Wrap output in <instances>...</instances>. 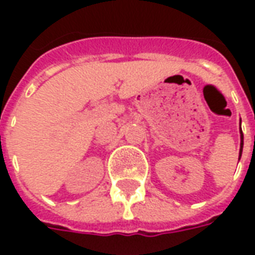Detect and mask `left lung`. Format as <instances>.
Listing matches in <instances>:
<instances>
[{
  "instance_id": "obj_1",
  "label": "left lung",
  "mask_w": 255,
  "mask_h": 255,
  "mask_svg": "<svg viewBox=\"0 0 255 255\" xmlns=\"http://www.w3.org/2000/svg\"><path fill=\"white\" fill-rule=\"evenodd\" d=\"M241 150H239V160H241L242 157V150H243V133H242V129H241ZM254 143H255V136H254Z\"/></svg>"
}]
</instances>
